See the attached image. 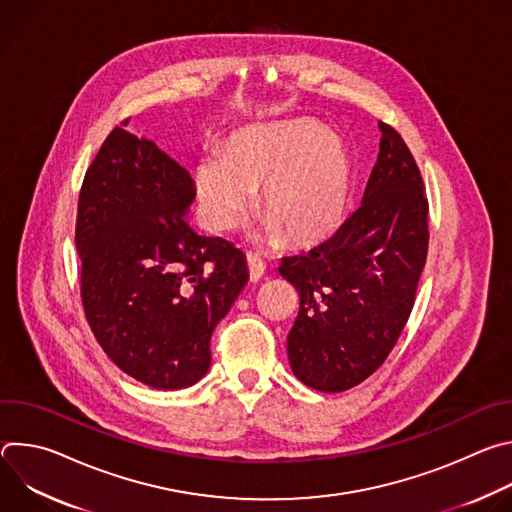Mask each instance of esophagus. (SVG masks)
Returning a JSON list of instances; mask_svg holds the SVG:
<instances>
[{
    "label": "esophagus",
    "instance_id": "1",
    "mask_svg": "<svg viewBox=\"0 0 512 512\" xmlns=\"http://www.w3.org/2000/svg\"><path fill=\"white\" fill-rule=\"evenodd\" d=\"M247 267H249V277L251 281H259L265 273V263L259 255L255 253H247Z\"/></svg>",
    "mask_w": 512,
    "mask_h": 512
}]
</instances>
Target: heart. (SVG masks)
Masks as SVG:
<instances>
[{"instance_id": "heart-1", "label": "heart", "mask_w": 512, "mask_h": 512, "mask_svg": "<svg viewBox=\"0 0 512 512\" xmlns=\"http://www.w3.org/2000/svg\"><path fill=\"white\" fill-rule=\"evenodd\" d=\"M202 225L210 233L235 227L261 186L267 212L253 233L259 241L310 245L332 235L346 214L352 164L340 137L312 121H291L239 133L223 152H208L196 172Z\"/></svg>"}]
</instances>
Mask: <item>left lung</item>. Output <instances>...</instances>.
Masks as SVG:
<instances>
[{"mask_svg":"<svg viewBox=\"0 0 512 512\" xmlns=\"http://www.w3.org/2000/svg\"><path fill=\"white\" fill-rule=\"evenodd\" d=\"M379 158L360 208L322 245L283 257L300 312L287 336L294 375L322 393L369 379L411 314L427 255V200L401 135L379 121Z\"/></svg>","mask_w":512,"mask_h":512,"instance_id":"left-lung-1","label":"left lung"}]
</instances>
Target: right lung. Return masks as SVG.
Returning a JSON list of instances; mask_svg holds the SVG:
<instances>
[{
	"mask_svg": "<svg viewBox=\"0 0 512 512\" xmlns=\"http://www.w3.org/2000/svg\"><path fill=\"white\" fill-rule=\"evenodd\" d=\"M194 198L186 168L121 127L101 145L79 196L89 326L125 375L162 391L208 373L212 330L249 279L243 251L192 231Z\"/></svg>",
	"mask_w": 512,
	"mask_h": 512,
	"instance_id": "obj_1",
	"label": "right lung"
}]
</instances>
